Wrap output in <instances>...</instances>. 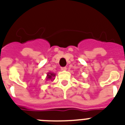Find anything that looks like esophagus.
<instances>
[{"instance_id": "esophagus-1", "label": "esophagus", "mask_w": 125, "mask_h": 125, "mask_svg": "<svg viewBox=\"0 0 125 125\" xmlns=\"http://www.w3.org/2000/svg\"><path fill=\"white\" fill-rule=\"evenodd\" d=\"M61 70L62 71L67 70V67H61Z\"/></svg>"}]
</instances>
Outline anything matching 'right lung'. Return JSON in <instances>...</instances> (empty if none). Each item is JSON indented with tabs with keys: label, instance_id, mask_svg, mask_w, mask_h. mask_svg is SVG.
Masks as SVG:
<instances>
[{
	"label": "right lung",
	"instance_id": "right-lung-1",
	"mask_svg": "<svg viewBox=\"0 0 125 125\" xmlns=\"http://www.w3.org/2000/svg\"><path fill=\"white\" fill-rule=\"evenodd\" d=\"M47 79H49V80H51L52 77L55 76L54 74H53V73H49V74H47Z\"/></svg>",
	"mask_w": 125,
	"mask_h": 125
}]
</instances>
